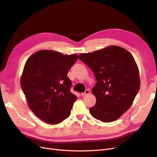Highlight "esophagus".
Masks as SVG:
<instances>
[{
  "label": "esophagus",
  "mask_w": 157,
  "mask_h": 157,
  "mask_svg": "<svg viewBox=\"0 0 157 157\" xmlns=\"http://www.w3.org/2000/svg\"><path fill=\"white\" fill-rule=\"evenodd\" d=\"M90 94V90H86L85 92H83V93H81V95L82 97H84V96H85V95H88V94Z\"/></svg>",
  "instance_id": "34e87169"
}]
</instances>
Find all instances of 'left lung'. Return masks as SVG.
Masks as SVG:
<instances>
[{
    "label": "left lung",
    "instance_id": "obj_1",
    "mask_svg": "<svg viewBox=\"0 0 157 157\" xmlns=\"http://www.w3.org/2000/svg\"><path fill=\"white\" fill-rule=\"evenodd\" d=\"M79 59L97 80L92 90L96 103L90 108V114L103 122L118 119L130 108L139 91V71L134 58L125 49L112 45L81 54Z\"/></svg>",
    "mask_w": 157,
    "mask_h": 157
}]
</instances>
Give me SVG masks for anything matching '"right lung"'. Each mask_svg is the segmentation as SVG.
I'll use <instances>...</instances> for the list:
<instances>
[{
    "label": "right lung",
    "instance_id": "obj_1",
    "mask_svg": "<svg viewBox=\"0 0 157 157\" xmlns=\"http://www.w3.org/2000/svg\"><path fill=\"white\" fill-rule=\"evenodd\" d=\"M49 50L39 51L28 59L20 79L29 107L41 120L56 124L69 117L77 97L71 92L67 73L78 59Z\"/></svg>",
    "mask_w": 157,
    "mask_h": 157
}]
</instances>
